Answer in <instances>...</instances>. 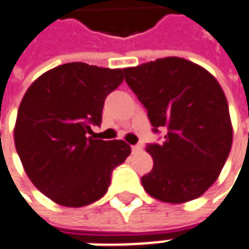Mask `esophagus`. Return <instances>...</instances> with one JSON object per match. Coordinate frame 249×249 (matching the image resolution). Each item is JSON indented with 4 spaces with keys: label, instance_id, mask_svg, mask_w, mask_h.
Returning a JSON list of instances; mask_svg holds the SVG:
<instances>
[{
    "label": "esophagus",
    "instance_id": "obj_1",
    "mask_svg": "<svg viewBox=\"0 0 249 249\" xmlns=\"http://www.w3.org/2000/svg\"><path fill=\"white\" fill-rule=\"evenodd\" d=\"M131 149H132V152H138V151L142 149V145H141V143H138V145H132Z\"/></svg>",
    "mask_w": 249,
    "mask_h": 249
}]
</instances>
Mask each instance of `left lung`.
Returning a JSON list of instances; mask_svg holds the SVG:
<instances>
[{"instance_id": "obj_1", "label": "left lung", "mask_w": 249, "mask_h": 249, "mask_svg": "<svg viewBox=\"0 0 249 249\" xmlns=\"http://www.w3.org/2000/svg\"><path fill=\"white\" fill-rule=\"evenodd\" d=\"M125 81L148 111L162 143H148L154 168L141 182L165 203L200 197L226 163L232 126L226 94L206 69L182 57L156 59L124 69Z\"/></svg>"}]
</instances>
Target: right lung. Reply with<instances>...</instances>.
Returning <instances> with one entry per match:
<instances>
[{
	"mask_svg": "<svg viewBox=\"0 0 249 249\" xmlns=\"http://www.w3.org/2000/svg\"><path fill=\"white\" fill-rule=\"evenodd\" d=\"M124 80L123 69L74 62L31 84L18 108L15 148L23 169L46 197L83 207L108 190L112 170L131 154L124 141L89 137L101 124L106 97Z\"/></svg>",
	"mask_w": 249,
	"mask_h": 249,
	"instance_id": "add662e5",
	"label": "right lung"
}]
</instances>
